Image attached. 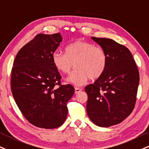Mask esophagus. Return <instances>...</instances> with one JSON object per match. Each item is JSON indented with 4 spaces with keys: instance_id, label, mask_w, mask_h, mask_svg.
Returning <instances> with one entry per match:
<instances>
[{
    "instance_id": "34e87169",
    "label": "esophagus",
    "mask_w": 149,
    "mask_h": 149,
    "mask_svg": "<svg viewBox=\"0 0 149 149\" xmlns=\"http://www.w3.org/2000/svg\"><path fill=\"white\" fill-rule=\"evenodd\" d=\"M74 89H75V93H79L82 91V89L81 88H79V87H75Z\"/></svg>"
}]
</instances>
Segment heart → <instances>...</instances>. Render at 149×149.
Here are the masks:
<instances>
[{"instance_id":"obj_1","label":"heart","mask_w":149,"mask_h":149,"mask_svg":"<svg viewBox=\"0 0 149 149\" xmlns=\"http://www.w3.org/2000/svg\"><path fill=\"white\" fill-rule=\"evenodd\" d=\"M52 60L55 68L63 74H69L76 68L68 81L78 86L83 85L89 78H100L108 63L107 55L102 47L84 41L69 43L64 48V53L54 52Z\"/></svg>"}]
</instances>
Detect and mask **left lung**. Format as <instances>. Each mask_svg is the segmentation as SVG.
<instances>
[{"label":"left lung","instance_id":"left-lung-1","mask_svg":"<svg viewBox=\"0 0 149 149\" xmlns=\"http://www.w3.org/2000/svg\"><path fill=\"white\" fill-rule=\"evenodd\" d=\"M92 39L104 49L108 63L104 74L94 84L86 86V110L95 124L109 127L122 122L133 111L139 71L127 47L110 38L93 36Z\"/></svg>","mask_w":149,"mask_h":149}]
</instances>
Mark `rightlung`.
<instances>
[{"mask_svg": "<svg viewBox=\"0 0 149 149\" xmlns=\"http://www.w3.org/2000/svg\"><path fill=\"white\" fill-rule=\"evenodd\" d=\"M62 41L60 33L38 34L18 51L11 74V90L23 116L32 125L59 127L67 117V102L74 93L61 84L52 56Z\"/></svg>", "mask_w": 149, "mask_h": 149, "instance_id": "obj_1", "label": "right lung"}]
</instances>
